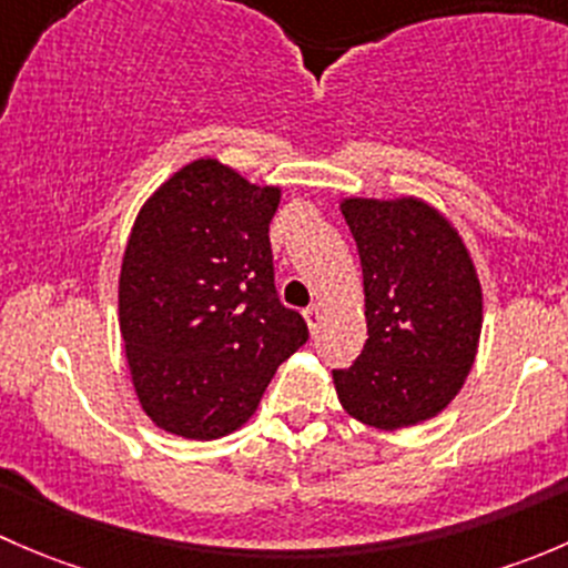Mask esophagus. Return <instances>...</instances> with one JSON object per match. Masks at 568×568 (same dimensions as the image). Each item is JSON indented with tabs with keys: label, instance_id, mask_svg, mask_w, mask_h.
Wrapping results in <instances>:
<instances>
[{
	"label": "esophagus",
	"instance_id": "34e87169",
	"mask_svg": "<svg viewBox=\"0 0 568 568\" xmlns=\"http://www.w3.org/2000/svg\"><path fill=\"white\" fill-rule=\"evenodd\" d=\"M305 321H307V326H311V332H316L318 324H321V307L318 305L316 307H307Z\"/></svg>",
	"mask_w": 568,
	"mask_h": 568
}]
</instances>
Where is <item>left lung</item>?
<instances>
[{"label": "left lung", "instance_id": "obj_1", "mask_svg": "<svg viewBox=\"0 0 568 568\" xmlns=\"http://www.w3.org/2000/svg\"><path fill=\"white\" fill-rule=\"evenodd\" d=\"M363 263L368 341L332 371L354 420L395 432L437 417L462 390L484 324L475 263L459 231L420 197H346Z\"/></svg>", "mask_w": 568, "mask_h": 568}]
</instances>
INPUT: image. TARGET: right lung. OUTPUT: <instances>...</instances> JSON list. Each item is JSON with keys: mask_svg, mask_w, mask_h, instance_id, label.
<instances>
[{"mask_svg": "<svg viewBox=\"0 0 568 568\" xmlns=\"http://www.w3.org/2000/svg\"><path fill=\"white\" fill-rule=\"evenodd\" d=\"M280 186L216 159L170 175L136 214L118 305L145 415L183 439H220L255 415L307 324L280 305L268 222Z\"/></svg>", "mask_w": 568, "mask_h": 568, "instance_id": "right-lung-1", "label": "right lung"}]
</instances>
